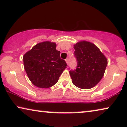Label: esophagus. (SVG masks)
I'll use <instances>...</instances> for the list:
<instances>
[{
    "instance_id": "obj_1",
    "label": "esophagus",
    "mask_w": 127,
    "mask_h": 127,
    "mask_svg": "<svg viewBox=\"0 0 127 127\" xmlns=\"http://www.w3.org/2000/svg\"><path fill=\"white\" fill-rule=\"evenodd\" d=\"M65 62H66V63H67V64L68 65V58H67V59H65Z\"/></svg>"
}]
</instances>
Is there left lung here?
Listing matches in <instances>:
<instances>
[{"label": "left lung", "instance_id": "1", "mask_svg": "<svg viewBox=\"0 0 127 127\" xmlns=\"http://www.w3.org/2000/svg\"><path fill=\"white\" fill-rule=\"evenodd\" d=\"M74 48L77 67L70 71L73 83L83 89L94 88L104 75L108 60L96 45L89 41H79Z\"/></svg>", "mask_w": 127, "mask_h": 127}]
</instances>
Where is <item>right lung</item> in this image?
<instances>
[{
	"label": "right lung",
	"instance_id": "obj_1",
	"mask_svg": "<svg viewBox=\"0 0 127 127\" xmlns=\"http://www.w3.org/2000/svg\"><path fill=\"white\" fill-rule=\"evenodd\" d=\"M56 44L44 41L36 44L23 56L24 66L28 77L33 85L48 88L59 80L67 68L65 60L60 57Z\"/></svg>",
	"mask_w": 127,
	"mask_h": 127
}]
</instances>
